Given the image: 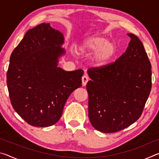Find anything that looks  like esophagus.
<instances>
[{"mask_svg": "<svg viewBox=\"0 0 159 159\" xmlns=\"http://www.w3.org/2000/svg\"><path fill=\"white\" fill-rule=\"evenodd\" d=\"M81 80H82V84H83V85L85 86V85H86V84H87V83L88 81V77L87 76H83L82 77Z\"/></svg>", "mask_w": 159, "mask_h": 159, "instance_id": "esophagus-1", "label": "esophagus"}]
</instances>
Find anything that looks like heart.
<instances>
[{
    "instance_id": "heart-1",
    "label": "heart",
    "mask_w": 159,
    "mask_h": 159,
    "mask_svg": "<svg viewBox=\"0 0 159 159\" xmlns=\"http://www.w3.org/2000/svg\"><path fill=\"white\" fill-rule=\"evenodd\" d=\"M79 53L89 55L90 63L95 68H103L109 65L116 55L118 45L114 41H109L102 36H92L83 40L78 47Z\"/></svg>"
}]
</instances>
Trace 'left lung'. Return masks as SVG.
<instances>
[{
	"label": "left lung",
	"mask_w": 159,
	"mask_h": 159,
	"mask_svg": "<svg viewBox=\"0 0 159 159\" xmlns=\"http://www.w3.org/2000/svg\"><path fill=\"white\" fill-rule=\"evenodd\" d=\"M128 36V47L114 63L88 70V116L102 133H115L135 122L152 89V66L143 44L135 35Z\"/></svg>",
	"instance_id": "obj_1"
}]
</instances>
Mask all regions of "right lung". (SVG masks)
<instances>
[{
    "label": "right lung",
    "instance_id": "right-lung-1",
    "mask_svg": "<svg viewBox=\"0 0 159 159\" xmlns=\"http://www.w3.org/2000/svg\"><path fill=\"white\" fill-rule=\"evenodd\" d=\"M64 35L42 23L26 32L10 58L7 85L15 111L36 127L55 124L67 99L81 87L82 69L64 71L59 59L66 53Z\"/></svg>",
    "mask_w": 159,
    "mask_h": 159
}]
</instances>
